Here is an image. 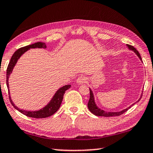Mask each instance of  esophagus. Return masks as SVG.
<instances>
[{
  "mask_svg": "<svg viewBox=\"0 0 153 153\" xmlns=\"http://www.w3.org/2000/svg\"><path fill=\"white\" fill-rule=\"evenodd\" d=\"M86 82V77H84V76H80L76 80L77 84H79V85L84 84V83H85Z\"/></svg>",
  "mask_w": 153,
  "mask_h": 153,
  "instance_id": "1",
  "label": "esophagus"
}]
</instances>
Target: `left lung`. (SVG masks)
I'll return each mask as SVG.
<instances>
[{
  "instance_id": "left-lung-1",
  "label": "left lung",
  "mask_w": 153,
  "mask_h": 153,
  "mask_svg": "<svg viewBox=\"0 0 153 153\" xmlns=\"http://www.w3.org/2000/svg\"><path fill=\"white\" fill-rule=\"evenodd\" d=\"M127 46H128L129 50L133 51L134 53L136 54V55L138 56L139 59L142 61V58L140 56V55L138 51H137L136 49L134 47V46H131V45H127ZM142 94H141L140 98L138 100V101H136V102H138V101L140 100L141 98H142ZM134 104H135V103H134L133 105L129 106V107L125 108V109H123V110L121 111H117V112H111V111H104V110L101 109V108H98L97 107V105H96V102H95V100H94V94H93L92 90L90 88V99H89L88 103V109L90 110V112H91L92 114H94V115L101 116V117H115V116H119V115H122L123 113L126 112V111H128L129 108H131V106H133Z\"/></svg>"
}]
</instances>
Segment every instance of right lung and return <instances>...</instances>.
Returning a JSON list of instances; mask_svg holds the SVG:
<instances>
[{
	"label": "right lung",
	"mask_w": 153,
	"mask_h": 153,
	"mask_svg": "<svg viewBox=\"0 0 153 153\" xmlns=\"http://www.w3.org/2000/svg\"><path fill=\"white\" fill-rule=\"evenodd\" d=\"M46 48V45L45 43L41 42H38L34 44H32V45H28L26 46H24V47L20 48L15 52L13 55L11 59V61H10L9 65L7 67V86L9 89V99L10 101H11L12 105L13 106L15 109L19 111L20 113H22L24 115L27 116V117H33V118H46L50 116L53 115L54 113H56V111L60 107L61 105L62 100H63V95L65 92L67 90H68L69 88L71 87V85H65L63 87H61L59 88L57 91L55 92V95L53 96V97L52 98L51 101L49 102L47 105H46L45 107H43L40 110L38 111H26L24 109H20L19 108H18L17 106L13 103L12 101L11 97H10V92H9V78L11 74L12 73L13 69L14 67L16 65L18 59L20 58V56H22L23 54H24L25 52L27 51L30 48Z\"/></svg>",
	"instance_id": "1"
}]
</instances>
